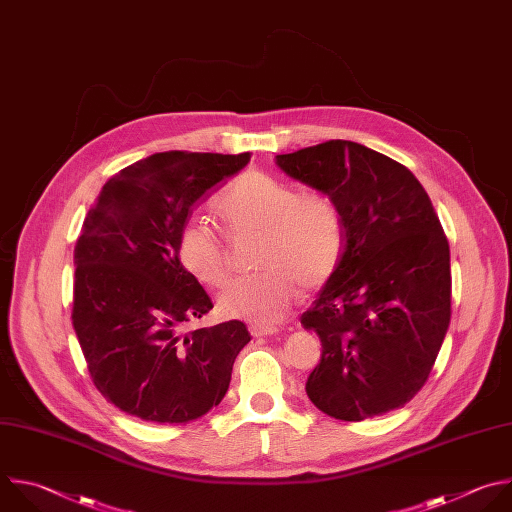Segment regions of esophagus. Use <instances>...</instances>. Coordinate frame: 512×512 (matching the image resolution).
Returning <instances> with one entry per match:
<instances>
[{
    "instance_id": "obj_1",
    "label": "esophagus",
    "mask_w": 512,
    "mask_h": 512,
    "mask_svg": "<svg viewBox=\"0 0 512 512\" xmlns=\"http://www.w3.org/2000/svg\"><path fill=\"white\" fill-rule=\"evenodd\" d=\"M249 331H251L253 337H267V335L277 333V327H273V325H261V323H251V325H249Z\"/></svg>"
}]
</instances>
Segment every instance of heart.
Wrapping results in <instances>:
<instances>
[{
	"instance_id": "heart-1",
	"label": "heart",
	"mask_w": 512,
	"mask_h": 512,
	"mask_svg": "<svg viewBox=\"0 0 512 512\" xmlns=\"http://www.w3.org/2000/svg\"><path fill=\"white\" fill-rule=\"evenodd\" d=\"M215 211L233 237L261 235V273L237 279L219 297L227 317L277 323L297 301L299 285L319 289L342 265L346 223L327 193H299L271 175L247 170L217 199ZM177 255L187 273L209 287H221L231 277L229 247L203 221L191 219L181 227Z\"/></svg>"
}]
</instances>
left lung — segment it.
<instances>
[{
    "label": "left lung",
    "mask_w": 512,
    "mask_h": 512,
    "mask_svg": "<svg viewBox=\"0 0 512 512\" xmlns=\"http://www.w3.org/2000/svg\"><path fill=\"white\" fill-rule=\"evenodd\" d=\"M277 166L333 197L346 223L342 265L301 315L321 339L309 400L346 422L402 408L450 323V247L428 193L404 164L352 140L277 154Z\"/></svg>",
    "instance_id": "obj_1"
}]
</instances>
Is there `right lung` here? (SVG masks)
<instances>
[{"label":"right lung","mask_w":512,"mask_h":512,"mask_svg":"<svg viewBox=\"0 0 512 512\" xmlns=\"http://www.w3.org/2000/svg\"><path fill=\"white\" fill-rule=\"evenodd\" d=\"M251 154L168 150L142 158L102 187L74 247L72 323L94 386L122 412L187 424L225 398L243 321L185 333L213 309L177 255L191 207Z\"/></svg>","instance_id":"obj_1"}]
</instances>
